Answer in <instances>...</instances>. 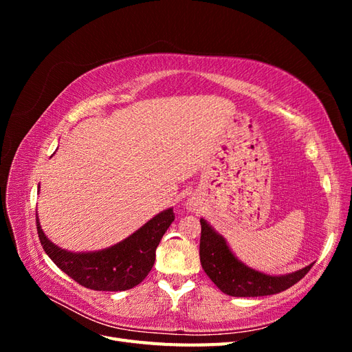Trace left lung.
I'll use <instances>...</instances> for the list:
<instances>
[{"label":"left lung","mask_w":352,"mask_h":352,"mask_svg":"<svg viewBox=\"0 0 352 352\" xmlns=\"http://www.w3.org/2000/svg\"><path fill=\"white\" fill-rule=\"evenodd\" d=\"M199 260L208 278L221 292L230 296H264L286 291L310 272L313 264L282 276L254 270L239 261L221 235L201 219Z\"/></svg>","instance_id":"obj_1"}]
</instances>
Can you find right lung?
Returning a JSON list of instances; mask_svg holds the SVG:
<instances>
[{
    "label": "right lung",
    "instance_id": "obj_1",
    "mask_svg": "<svg viewBox=\"0 0 352 352\" xmlns=\"http://www.w3.org/2000/svg\"><path fill=\"white\" fill-rule=\"evenodd\" d=\"M175 220L173 208L160 212L129 238L110 248L94 252H70L52 243L41 229H36L42 248L67 276L94 291H126L140 285L151 272L155 250L168 226Z\"/></svg>",
    "mask_w": 352,
    "mask_h": 352
}]
</instances>
